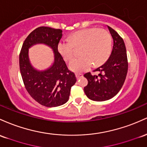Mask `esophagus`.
<instances>
[{
  "instance_id": "1",
  "label": "esophagus",
  "mask_w": 147,
  "mask_h": 147,
  "mask_svg": "<svg viewBox=\"0 0 147 147\" xmlns=\"http://www.w3.org/2000/svg\"><path fill=\"white\" fill-rule=\"evenodd\" d=\"M82 76H83V75H82V74H78V73L76 74V76L77 79H80V78H82Z\"/></svg>"
}]
</instances>
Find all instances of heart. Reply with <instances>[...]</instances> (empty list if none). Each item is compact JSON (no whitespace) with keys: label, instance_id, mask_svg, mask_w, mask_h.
<instances>
[{"label":"heart","instance_id":"obj_1","mask_svg":"<svg viewBox=\"0 0 147 147\" xmlns=\"http://www.w3.org/2000/svg\"><path fill=\"white\" fill-rule=\"evenodd\" d=\"M69 40H61L57 51L65 61L73 57L74 47H80V57L69 62V68L75 72L88 70L92 65L98 67L109 58L112 52V36L108 30L90 28L77 31L70 35Z\"/></svg>","mask_w":147,"mask_h":147}]
</instances>
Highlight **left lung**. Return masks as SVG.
I'll return each mask as SVG.
<instances>
[{"label":"left lung","instance_id":"left-lung-1","mask_svg":"<svg viewBox=\"0 0 147 147\" xmlns=\"http://www.w3.org/2000/svg\"><path fill=\"white\" fill-rule=\"evenodd\" d=\"M113 39V48L108 60L95 69L98 75L90 72L84 75L88 80L84 92L90 99L95 101L109 100L117 94L122 87L128 72L126 49L123 39L115 30L108 26Z\"/></svg>","mask_w":147,"mask_h":147}]
</instances>
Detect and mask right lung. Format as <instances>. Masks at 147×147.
Instances as JSON below:
<instances>
[{
	"label": "right lung",
	"instance_id": "right-lung-1",
	"mask_svg": "<svg viewBox=\"0 0 147 147\" xmlns=\"http://www.w3.org/2000/svg\"><path fill=\"white\" fill-rule=\"evenodd\" d=\"M62 37V30L49 27H39L28 36L23 44L19 55V67L23 81L29 94L39 104L46 107H57L68 101L71 87L76 82L62 56L57 51V44ZM42 43L54 51V60L45 70H38L32 65L29 49Z\"/></svg>",
	"mask_w": 147,
	"mask_h": 147
}]
</instances>
